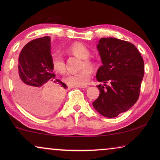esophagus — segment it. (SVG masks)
<instances>
[{"mask_svg": "<svg viewBox=\"0 0 160 160\" xmlns=\"http://www.w3.org/2000/svg\"><path fill=\"white\" fill-rule=\"evenodd\" d=\"M78 87V88H87V86H79V87Z\"/></svg>", "mask_w": 160, "mask_h": 160, "instance_id": "1", "label": "esophagus"}]
</instances>
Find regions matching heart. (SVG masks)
Here are the masks:
<instances>
[{
  "instance_id": "1",
  "label": "heart",
  "mask_w": 160,
  "mask_h": 160,
  "mask_svg": "<svg viewBox=\"0 0 160 160\" xmlns=\"http://www.w3.org/2000/svg\"><path fill=\"white\" fill-rule=\"evenodd\" d=\"M68 52L83 59L81 69H84L75 73H68L64 80L68 84L73 87L84 86L91 78V71H94L97 67V64L93 60L88 58L90 56V51L84 44L79 42H75L68 48ZM52 65L56 72L63 73L65 71V64L62 57L58 54H54L51 58ZM87 68L86 69V68Z\"/></svg>"
}]
</instances>
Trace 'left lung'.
Listing matches in <instances>:
<instances>
[{
	"instance_id": "1",
	"label": "left lung",
	"mask_w": 160,
	"mask_h": 160,
	"mask_svg": "<svg viewBox=\"0 0 160 160\" xmlns=\"http://www.w3.org/2000/svg\"><path fill=\"white\" fill-rule=\"evenodd\" d=\"M98 49L102 65L96 78L105 84L97 86L100 94L92 105L101 115L113 118L128 111L138 99L143 60L134 44L115 38H101Z\"/></svg>"
}]
</instances>
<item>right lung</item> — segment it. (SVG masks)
Returning a JSON list of instances; mask_svg holds the SVG:
<instances>
[{
    "mask_svg": "<svg viewBox=\"0 0 160 160\" xmlns=\"http://www.w3.org/2000/svg\"><path fill=\"white\" fill-rule=\"evenodd\" d=\"M50 47L49 36L28 43L19 54L14 76L15 93L19 103L38 116L53 112L64 98L68 87L55 78Z\"/></svg>",
    "mask_w": 160,
    "mask_h": 160,
    "instance_id": "right-lung-1",
    "label": "right lung"
}]
</instances>
